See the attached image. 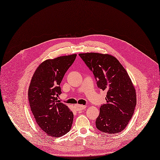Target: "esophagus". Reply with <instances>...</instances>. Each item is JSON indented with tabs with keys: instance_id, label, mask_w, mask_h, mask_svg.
Wrapping results in <instances>:
<instances>
[{
	"instance_id": "34e87169",
	"label": "esophagus",
	"mask_w": 160,
	"mask_h": 160,
	"mask_svg": "<svg viewBox=\"0 0 160 160\" xmlns=\"http://www.w3.org/2000/svg\"><path fill=\"white\" fill-rule=\"evenodd\" d=\"M86 105H75V108L76 111H81L82 109H86Z\"/></svg>"
}]
</instances>
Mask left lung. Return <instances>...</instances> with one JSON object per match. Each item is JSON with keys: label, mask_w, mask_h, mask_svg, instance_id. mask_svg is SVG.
Wrapping results in <instances>:
<instances>
[{"label": "left lung", "mask_w": 160, "mask_h": 160, "mask_svg": "<svg viewBox=\"0 0 160 160\" xmlns=\"http://www.w3.org/2000/svg\"><path fill=\"white\" fill-rule=\"evenodd\" d=\"M80 58L93 74L98 87L107 91L105 104L96 121L98 130L107 134L121 132L131 120L137 105L132 81L117 59L97 52L80 53Z\"/></svg>", "instance_id": "left-lung-1"}]
</instances>
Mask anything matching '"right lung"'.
Returning a JSON list of instances; mask_svg holds the SVG:
<instances>
[{"label":"right lung","instance_id":"obj_1","mask_svg":"<svg viewBox=\"0 0 160 160\" xmlns=\"http://www.w3.org/2000/svg\"><path fill=\"white\" fill-rule=\"evenodd\" d=\"M76 54L48 59L35 70L28 90L31 110L39 127L48 136L59 137L71 128L74 115L60 102V84Z\"/></svg>","mask_w":160,"mask_h":160}]
</instances>
